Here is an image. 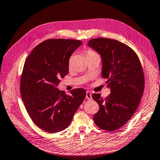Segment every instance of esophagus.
Instances as JSON below:
<instances>
[{
    "label": "esophagus",
    "instance_id": "esophagus-1",
    "mask_svg": "<svg viewBox=\"0 0 160 160\" xmlns=\"http://www.w3.org/2000/svg\"><path fill=\"white\" fill-rule=\"evenodd\" d=\"M86 98L88 99V100H91V99L92 98V94H91V93L89 92H86Z\"/></svg>",
    "mask_w": 160,
    "mask_h": 160
}]
</instances>
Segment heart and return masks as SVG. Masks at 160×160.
Segmentation results:
<instances>
[{"instance_id":"b5f03b06","label":"heart","mask_w":160,"mask_h":160,"mask_svg":"<svg viewBox=\"0 0 160 160\" xmlns=\"http://www.w3.org/2000/svg\"><path fill=\"white\" fill-rule=\"evenodd\" d=\"M97 55L95 52H93L92 51H88L87 52V57H89V56H92V55ZM71 63V60L69 62V64Z\"/></svg>"}]
</instances>
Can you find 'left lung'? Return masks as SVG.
<instances>
[{
	"label": "left lung",
	"mask_w": 160,
	"mask_h": 160,
	"mask_svg": "<svg viewBox=\"0 0 160 160\" xmlns=\"http://www.w3.org/2000/svg\"><path fill=\"white\" fill-rule=\"evenodd\" d=\"M88 46L101 55L102 77L108 79L111 92L104 99L99 93L92 94L99 105L93 121L100 128L112 132L124 126L139 106L144 89L142 67L133 50L117 40L92 39Z\"/></svg>",
	"instance_id": "obj_1"
}]
</instances>
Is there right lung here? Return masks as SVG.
<instances>
[{
    "label": "right lung",
    "instance_id": "right-lung-1",
    "mask_svg": "<svg viewBox=\"0 0 160 160\" xmlns=\"http://www.w3.org/2000/svg\"><path fill=\"white\" fill-rule=\"evenodd\" d=\"M82 44L79 40L48 39L34 48L25 62L20 89L28 114L36 126L55 133L66 129L86 96L76 89L71 95L57 88L68 73L71 55Z\"/></svg>",
    "mask_w": 160,
    "mask_h": 160
}]
</instances>
